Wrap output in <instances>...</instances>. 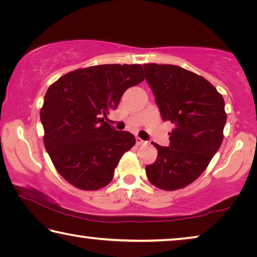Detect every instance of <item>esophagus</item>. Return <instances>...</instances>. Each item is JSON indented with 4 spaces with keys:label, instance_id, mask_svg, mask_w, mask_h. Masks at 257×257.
Instances as JSON below:
<instances>
[{
    "label": "esophagus",
    "instance_id": "34e87169",
    "mask_svg": "<svg viewBox=\"0 0 257 257\" xmlns=\"http://www.w3.org/2000/svg\"><path fill=\"white\" fill-rule=\"evenodd\" d=\"M147 142H145V141H143V139H141L139 137H136V144L137 145H145Z\"/></svg>",
    "mask_w": 257,
    "mask_h": 257
}]
</instances>
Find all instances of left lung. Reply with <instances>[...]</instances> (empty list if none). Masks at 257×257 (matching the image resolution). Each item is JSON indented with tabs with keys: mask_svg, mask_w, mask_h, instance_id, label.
<instances>
[{
	"mask_svg": "<svg viewBox=\"0 0 257 257\" xmlns=\"http://www.w3.org/2000/svg\"><path fill=\"white\" fill-rule=\"evenodd\" d=\"M145 77L164 121L173 129L169 147L152 143L158 159L146 167L152 185L163 190L188 186L205 171L223 141L224 99L205 78L172 64H144Z\"/></svg>",
	"mask_w": 257,
	"mask_h": 257,
	"instance_id": "left-lung-1",
	"label": "left lung"
}]
</instances>
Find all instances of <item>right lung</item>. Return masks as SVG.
<instances>
[{
	"instance_id": "add662e5",
	"label": "right lung",
	"mask_w": 257,
	"mask_h": 257,
	"mask_svg": "<svg viewBox=\"0 0 257 257\" xmlns=\"http://www.w3.org/2000/svg\"><path fill=\"white\" fill-rule=\"evenodd\" d=\"M144 80L141 64H101L68 72L47 89L41 108L45 149L69 184L97 190L111 182L120 159L136 143L104 118L129 87Z\"/></svg>"
}]
</instances>
